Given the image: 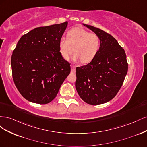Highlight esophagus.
Segmentation results:
<instances>
[{
	"instance_id": "1",
	"label": "esophagus",
	"mask_w": 147,
	"mask_h": 147,
	"mask_svg": "<svg viewBox=\"0 0 147 147\" xmlns=\"http://www.w3.org/2000/svg\"><path fill=\"white\" fill-rule=\"evenodd\" d=\"M71 72L73 73L75 72V65H71Z\"/></svg>"
}]
</instances>
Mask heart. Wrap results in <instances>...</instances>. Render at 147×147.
Listing matches in <instances>:
<instances>
[{"instance_id": "b5f03b06", "label": "heart", "mask_w": 147, "mask_h": 147, "mask_svg": "<svg viewBox=\"0 0 147 147\" xmlns=\"http://www.w3.org/2000/svg\"><path fill=\"white\" fill-rule=\"evenodd\" d=\"M100 38L94 33H90L81 28H74L70 30L67 38L62 37L59 43V51L63 58L68 61L73 51L74 61H82L88 63L92 61L98 51Z\"/></svg>"}]
</instances>
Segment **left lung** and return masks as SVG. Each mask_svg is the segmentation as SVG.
I'll list each match as a JSON object with an SVG mask.
<instances>
[{
    "label": "left lung",
    "mask_w": 147,
    "mask_h": 147,
    "mask_svg": "<svg viewBox=\"0 0 147 147\" xmlns=\"http://www.w3.org/2000/svg\"><path fill=\"white\" fill-rule=\"evenodd\" d=\"M98 35L100 45L91 63L76 68L75 88L87 104L98 105L112 100L123 83L128 64L124 49L112 35L83 24Z\"/></svg>",
    "instance_id": "1"
}]
</instances>
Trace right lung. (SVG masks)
I'll use <instances>...</instances> for the list:
<instances>
[{
  "label": "right lung",
  "mask_w": 147,
  "mask_h": 147,
  "mask_svg": "<svg viewBox=\"0 0 147 147\" xmlns=\"http://www.w3.org/2000/svg\"><path fill=\"white\" fill-rule=\"evenodd\" d=\"M68 21L35 28L23 35L11 59L12 76L20 94L29 102L46 104L54 99L70 73L59 43Z\"/></svg>",
  "instance_id": "right-lung-1"
}]
</instances>
